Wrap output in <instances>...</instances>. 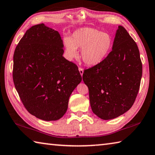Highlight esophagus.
I'll return each instance as SVG.
<instances>
[{"label":"esophagus","mask_w":155,"mask_h":155,"mask_svg":"<svg viewBox=\"0 0 155 155\" xmlns=\"http://www.w3.org/2000/svg\"><path fill=\"white\" fill-rule=\"evenodd\" d=\"M79 71H80V73L81 75H83V73H84V70L82 67H79Z\"/></svg>","instance_id":"1"}]
</instances>
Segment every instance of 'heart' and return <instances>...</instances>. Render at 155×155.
Here are the masks:
<instances>
[{
    "instance_id": "1",
    "label": "heart",
    "mask_w": 155,
    "mask_h": 155,
    "mask_svg": "<svg viewBox=\"0 0 155 155\" xmlns=\"http://www.w3.org/2000/svg\"><path fill=\"white\" fill-rule=\"evenodd\" d=\"M64 51L69 59L76 58L78 48H81L80 56L85 64L97 65L104 61L112 50L114 39L108 32L90 27H82L73 32L71 37L63 40Z\"/></svg>"
}]
</instances>
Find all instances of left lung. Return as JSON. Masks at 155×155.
Masks as SVG:
<instances>
[{"label": "left lung", "instance_id": "obj_1", "mask_svg": "<svg viewBox=\"0 0 155 155\" xmlns=\"http://www.w3.org/2000/svg\"><path fill=\"white\" fill-rule=\"evenodd\" d=\"M142 75L136 43L123 26H118L112 51L101 63L83 73L94 114L110 120L127 112L134 104Z\"/></svg>", "mask_w": 155, "mask_h": 155}]
</instances>
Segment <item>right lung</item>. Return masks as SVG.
Instances as JSON below:
<instances>
[{"label": "right lung", "instance_id": "add662e5", "mask_svg": "<svg viewBox=\"0 0 155 155\" xmlns=\"http://www.w3.org/2000/svg\"><path fill=\"white\" fill-rule=\"evenodd\" d=\"M63 47L59 32L40 24L27 30L13 54L16 91L28 112L41 120L62 118L82 81L77 65L62 56Z\"/></svg>", "mask_w": 155, "mask_h": 155}]
</instances>
